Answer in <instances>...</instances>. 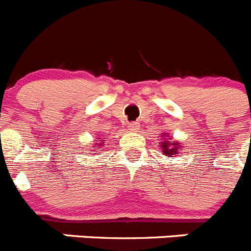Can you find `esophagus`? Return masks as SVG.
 I'll return each instance as SVG.
<instances>
[{
	"label": "esophagus",
	"instance_id": "1",
	"mask_svg": "<svg viewBox=\"0 0 251 251\" xmlns=\"http://www.w3.org/2000/svg\"><path fill=\"white\" fill-rule=\"evenodd\" d=\"M139 124L137 123H132V124H130V125H128V130L131 131V132H137V131H139Z\"/></svg>",
	"mask_w": 251,
	"mask_h": 251
}]
</instances>
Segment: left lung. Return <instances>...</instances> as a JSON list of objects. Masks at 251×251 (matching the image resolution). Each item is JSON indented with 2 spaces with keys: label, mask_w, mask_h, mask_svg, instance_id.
<instances>
[{
  "label": "left lung",
  "mask_w": 251,
  "mask_h": 251,
  "mask_svg": "<svg viewBox=\"0 0 251 251\" xmlns=\"http://www.w3.org/2000/svg\"><path fill=\"white\" fill-rule=\"evenodd\" d=\"M161 137L162 139H161L160 147L162 149L161 151L163 152V154L168 156V157L178 156L179 150H182V145L178 141H172V137H170L168 133H162Z\"/></svg>",
  "instance_id": "8db88e82"
}]
</instances>
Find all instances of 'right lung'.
Returning a JSON list of instances; mask_svg holds the SVG:
<instances>
[{"mask_svg":"<svg viewBox=\"0 0 251 251\" xmlns=\"http://www.w3.org/2000/svg\"><path fill=\"white\" fill-rule=\"evenodd\" d=\"M105 145V140H101L100 137H98L97 144H93V147L90 149V152H97L99 150H101Z\"/></svg>","mask_w":251,"mask_h":251,"instance_id":"1","label":"right lung"}]
</instances>
